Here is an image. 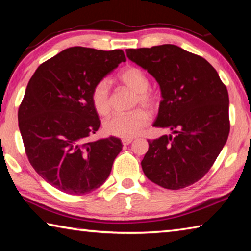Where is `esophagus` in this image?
Segmentation results:
<instances>
[{
    "label": "esophagus",
    "mask_w": 251,
    "mask_h": 251,
    "mask_svg": "<svg viewBox=\"0 0 251 251\" xmlns=\"http://www.w3.org/2000/svg\"><path fill=\"white\" fill-rule=\"evenodd\" d=\"M133 141H134L133 138H123L122 143H123V145H129V144Z\"/></svg>",
    "instance_id": "34e87169"
}]
</instances>
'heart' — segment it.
<instances>
[{"instance_id":"b5f03b06","label":"heart","mask_w":251,"mask_h":251,"mask_svg":"<svg viewBox=\"0 0 251 251\" xmlns=\"http://www.w3.org/2000/svg\"><path fill=\"white\" fill-rule=\"evenodd\" d=\"M118 80L136 93V104L152 108L157 104L158 96L148 90L150 79L138 67L128 66L118 75ZM91 100L95 112L100 116H106L110 112L109 87L106 80H100L93 87ZM150 122V115L145 109L137 108L130 113L114 114L104 122L106 134L122 138H131L139 135Z\"/></svg>"}]
</instances>
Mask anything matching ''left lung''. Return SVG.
<instances>
[{
  "label": "left lung",
  "mask_w": 251,
  "mask_h": 251,
  "mask_svg": "<svg viewBox=\"0 0 251 251\" xmlns=\"http://www.w3.org/2000/svg\"><path fill=\"white\" fill-rule=\"evenodd\" d=\"M131 62L146 70L161 92L155 127L172 135L148 141L142 160L148 179L166 189L195 184L208 173L227 142L229 97L227 88L205 58L179 46L164 44L129 49Z\"/></svg>",
  "instance_id": "left-lung-1"
}]
</instances>
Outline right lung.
Returning a JSON list of instances; mask_svg holds the SVG:
<instances>
[{"instance_id":"obj_1","label":"right lung","mask_w":251,"mask_h":251,"mask_svg":"<svg viewBox=\"0 0 251 251\" xmlns=\"http://www.w3.org/2000/svg\"><path fill=\"white\" fill-rule=\"evenodd\" d=\"M122 50L66 49L39 66L19 108V128L29 163L63 193L84 195L107 179L122 151L120 138L91 142L100 121L93 87L125 62Z\"/></svg>"}]
</instances>
